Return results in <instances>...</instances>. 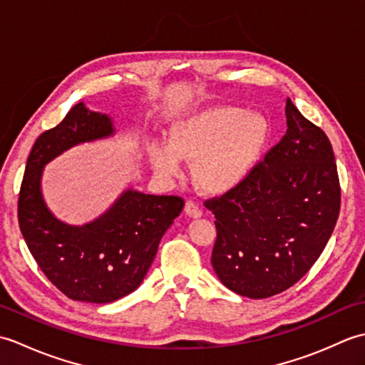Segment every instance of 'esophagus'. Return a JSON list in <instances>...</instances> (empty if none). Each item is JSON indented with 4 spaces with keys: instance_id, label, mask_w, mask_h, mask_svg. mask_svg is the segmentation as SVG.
<instances>
[{
    "instance_id": "1",
    "label": "esophagus",
    "mask_w": 365,
    "mask_h": 365,
    "mask_svg": "<svg viewBox=\"0 0 365 365\" xmlns=\"http://www.w3.org/2000/svg\"><path fill=\"white\" fill-rule=\"evenodd\" d=\"M185 213H187L190 218H200V216H202L200 207L196 202H192V200H188V202L185 204Z\"/></svg>"
}]
</instances>
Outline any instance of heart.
Segmentation results:
<instances>
[{"label": "heart", "instance_id": "heart-1", "mask_svg": "<svg viewBox=\"0 0 365 365\" xmlns=\"http://www.w3.org/2000/svg\"><path fill=\"white\" fill-rule=\"evenodd\" d=\"M271 125L265 115L238 106H215L177 120L169 141L150 145L157 173L175 177L183 160L195 163V180L210 195L242 187L265 153Z\"/></svg>", "mask_w": 365, "mask_h": 365}]
</instances>
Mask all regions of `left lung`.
Instances as JSON below:
<instances>
[{
	"instance_id": "1",
	"label": "left lung",
	"mask_w": 365,
	"mask_h": 365,
	"mask_svg": "<svg viewBox=\"0 0 365 365\" xmlns=\"http://www.w3.org/2000/svg\"><path fill=\"white\" fill-rule=\"evenodd\" d=\"M287 131L242 187L207 200L215 215L212 265L242 297L262 299L304 276L334 230L340 185L324 131L287 98Z\"/></svg>"
}]
</instances>
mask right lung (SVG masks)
<instances>
[{
	"label": "right lung",
	"mask_w": 365,
	"mask_h": 365,
	"mask_svg": "<svg viewBox=\"0 0 365 365\" xmlns=\"http://www.w3.org/2000/svg\"><path fill=\"white\" fill-rule=\"evenodd\" d=\"M114 133L111 115L76 103L59 125L36 139L19 197L20 230L37 265L66 297L94 304L138 289L161 237L185 205L182 197L127 188L106 212L83 226L53 215L42 195L43 168L75 145Z\"/></svg>",
	"instance_id": "right-lung-1"
}]
</instances>
